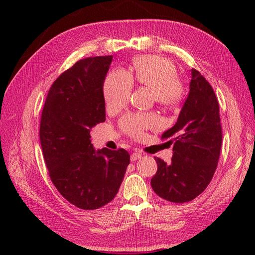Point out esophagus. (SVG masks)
Returning a JSON list of instances; mask_svg holds the SVG:
<instances>
[{"mask_svg":"<svg viewBox=\"0 0 255 255\" xmlns=\"http://www.w3.org/2000/svg\"><path fill=\"white\" fill-rule=\"evenodd\" d=\"M141 156H142V154H141L140 152H134V153L132 154V155H130V160L135 161V160H137V159H139Z\"/></svg>","mask_w":255,"mask_h":255,"instance_id":"obj_1","label":"esophagus"}]
</instances>
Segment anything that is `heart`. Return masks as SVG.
I'll list each match as a JSON object with an SVG mask.
<instances>
[{
    "mask_svg": "<svg viewBox=\"0 0 255 255\" xmlns=\"http://www.w3.org/2000/svg\"><path fill=\"white\" fill-rule=\"evenodd\" d=\"M176 67L171 60L157 55H142L134 59L129 72L113 70L107 74L103 94L109 111H118L126 106L132 95L134 82L151 88L153 99L163 107H174L185 97V85L176 76ZM123 130L135 138L143 136L145 130L157 128L160 119L156 114H128L120 121Z\"/></svg>",
    "mask_w": 255,
    "mask_h": 255,
    "instance_id": "obj_1",
    "label": "heart"
}]
</instances>
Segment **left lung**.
<instances>
[{"instance_id": "left-lung-1", "label": "left lung", "mask_w": 255, "mask_h": 255, "mask_svg": "<svg viewBox=\"0 0 255 255\" xmlns=\"http://www.w3.org/2000/svg\"><path fill=\"white\" fill-rule=\"evenodd\" d=\"M161 138H170L168 142L173 143V156L170 164L154 157L157 171L151 186L167 201H191L212 181L222 142L218 100L210 83L196 69H191L189 94L179 118Z\"/></svg>"}]
</instances>
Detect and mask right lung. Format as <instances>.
Wrapping results in <instances>:
<instances>
[{
	"label": "right lung",
	"mask_w": 255,
	"mask_h": 255,
	"mask_svg": "<svg viewBox=\"0 0 255 255\" xmlns=\"http://www.w3.org/2000/svg\"><path fill=\"white\" fill-rule=\"evenodd\" d=\"M113 55L79 60L53 83L39 137L51 181L67 201L97 210L117 195L129 164L125 149L96 152L90 129L105 121L103 84Z\"/></svg>",
	"instance_id": "obj_1"
}]
</instances>
